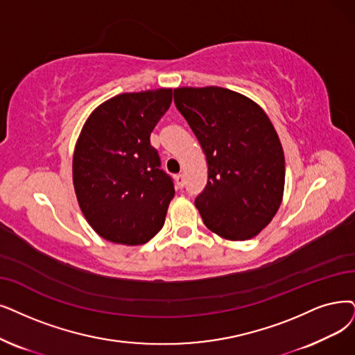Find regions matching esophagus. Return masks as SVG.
I'll list each match as a JSON object with an SVG mask.
<instances>
[{
	"label": "esophagus",
	"mask_w": 355,
	"mask_h": 355,
	"mask_svg": "<svg viewBox=\"0 0 355 355\" xmlns=\"http://www.w3.org/2000/svg\"><path fill=\"white\" fill-rule=\"evenodd\" d=\"M175 180H176V187L179 189H182L183 187H185V178H183V175H176Z\"/></svg>",
	"instance_id": "1"
}]
</instances>
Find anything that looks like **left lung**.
I'll return each instance as SVG.
<instances>
[{
  "label": "left lung",
  "mask_w": 355,
  "mask_h": 355,
  "mask_svg": "<svg viewBox=\"0 0 355 355\" xmlns=\"http://www.w3.org/2000/svg\"><path fill=\"white\" fill-rule=\"evenodd\" d=\"M173 97L207 155L208 182L195 198L204 224L227 240L254 237L284 192V151L271 121L229 89L179 87Z\"/></svg>",
  "instance_id": "left-lung-1"
}]
</instances>
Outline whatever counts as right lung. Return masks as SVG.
Segmentation results:
<instances>
[{
    "label": "right lung",
    "instance_id": "1",
    "mask_svg": "<svg viewBox=\"0 0 355 355\" xmlns=\"http://www.w3.org/2000/svg\"><path fill=\"white\" fill-rule=\"evenodd\" d=\"M172 103V89L122 93L93 110L74 150L78 205L113 243L143 245L160 232L173 179L160 168L150 135Z\"/></svg>",
    "mask_w": 355,
    "mask_h": 355
}]
</instances>
